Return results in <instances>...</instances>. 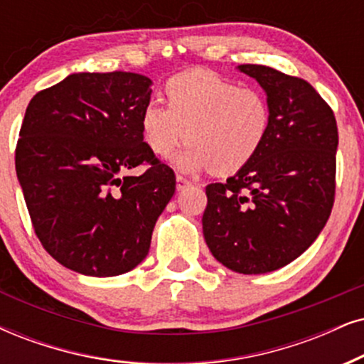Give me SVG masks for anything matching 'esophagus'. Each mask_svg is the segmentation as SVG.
<instances>
[{
  "label": "esophagus",
  "mask_w": 364,
  "mask_h": 364,
  "mask_svg": "<svg viewBox=\"0 0 364 364\" xmlns=\"http://www.w3.org/2000/svg\"><path fill=\"white\" fill-rule=\"evenodd\" d=\"M190 185H191L190 179H186V178H183V176H176V190L178 191H183V190H185V188H188Z\"/></svg>",
  "instance_id": "esophagus-1"
}]
</instances>
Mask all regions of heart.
<instances>
[{
    "label": "heart",
    "instance_id": "1",
    "mask_svg": "<svg viewBox=\"0 0 364 364\" xmlns=\"http://www.w3.org/2000/svg\"><path fill=\"white\" fill-rule=\"evenodd\" d=\"M168 105L149 100L141 110V134L151 153L174 158L185 173L228 176L255 158L269 136L270 105L260 90L242 87L210 70H186L164 87Z\"/></svg>",
    "mask_w": 364,
    "mask_h": 364
}]
</instances>
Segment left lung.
I'll use <instances>...</instances> for the list:
<instances>
[{
  "mask_svg": "<svg viewBox=\"0 0 364 364\" xmlns=\"http://www.w3.org/2000/svg\"><path fill=\"white\" fill-rule=\"evenodd\" d=\"M265 90L269 136L245 168L206 186L203 235L220 264L267 274L304 254L328 222L336 193L338 126L309 82L240 65Z\"/></svg>",
  "mask_w": 364,
  "mask_h": 364,
  "instance_id": "obj_1",
  "label": "left lung"
}]
</instances>
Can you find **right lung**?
<instances>
[{"mask_svg":"<svg viewBox=\"0 0 364 364\" xmlns=\"http://www.w3.org/2000/svg\"><path fill=\"white\" fill-rule=\"evenodd\" d=\"M151 84L132 72L72 73L26 107L16 176L41 245L73 272L112 277L141 264L176 190L141 134ZM141 164V177L127 174Z\"/></svg>","mask_w":364,"mask_h":364,"instance_id":"add662e5","label":"right lung"}]
</instances>
